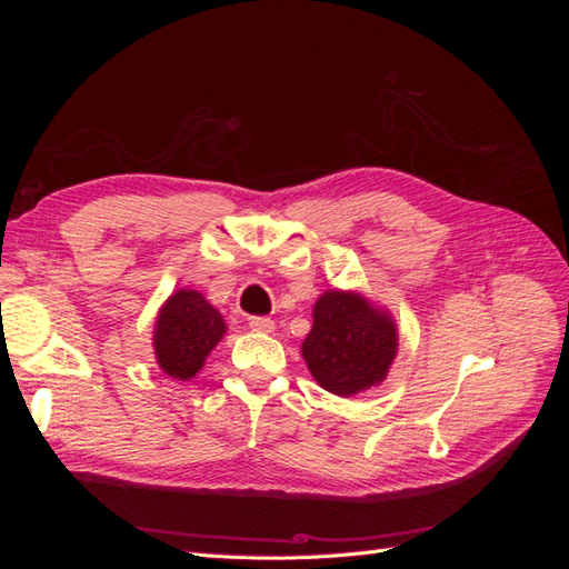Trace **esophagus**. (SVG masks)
I'll return each mask as SVG.
<instances>
[{
  "mask_svg": "<svg viewBox=\"0 0 569 569\" xmlns=\"http://www.w3.org/2000/svg\"><path fill=\"white\" fill-rule=\"evenodd\" d=\"M249 327L253 332L270 335L274 330V322L270 318H263V316H253V318H249Z\"/></svg>",
  "mask_w": 569,
  "mask_h": 569,
  "instance_id": "1",
  "label": "esophagus"
}]
</instances>
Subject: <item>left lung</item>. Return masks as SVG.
<instances>
[{
    "label": "left lung",
    "instance_id": "8db88e82",
    "mask_svg": "<svg viewBox=\"0 0 569 569\" xmlns=\"http://www.w3.org/2000/svg\"><path fill=\"white\" fill-rule=\"evenodd\" d=\"M399 353V327L385 306L353 289H327L313 306L301 356L313 380L335 396L380 387Z\"/></svg>",
    "mask_w": 569,
    "mask_h": 569
}]
</instances>
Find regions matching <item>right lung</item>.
<instances>
[{
    "mask_svg": "<svg viewBox=\"0 0 569 569\" xmlns=\"http://www.w3.org/2000/svg\"><path fill=\"white\" fill-rule=\"evenodd\" d=\"M226 332L228 322L218 308L201 291L182 287L159 308L151 335L153 356L168 377L187 382L203 368Z\"/></svg>",
    "mask_w": 569,
    "mask_h": 569,
    "instance_id": "add662e5",
    "label": "right lung"
}]
</instances>
